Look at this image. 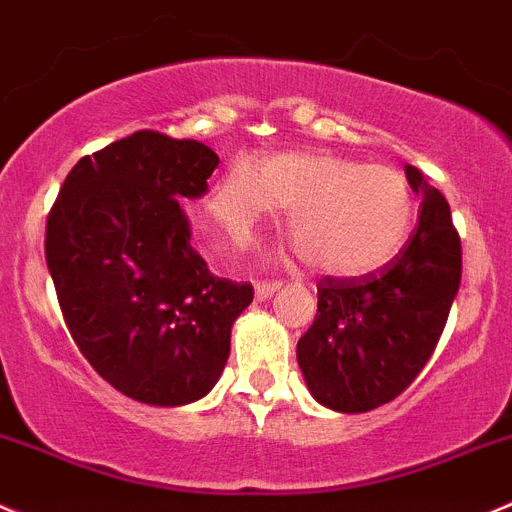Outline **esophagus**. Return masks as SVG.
Masks as SVG:
<instances>
[{"label":"esophagus","mask_w":512,"mask_h":512,"mask_svg":"<svg viewBox=\"0 0 512 512\" xmlns=\"http://www.w3.org/2000/svg\"><path fill=\"white\" fill-rule=\"evenodd\" d=\"M281 284H276V281H259V284H256V299L259 301H266V299H271V296H274V291L279 289Z\"/></svg>","instance_id":"esophagus-1"}]
</instances>
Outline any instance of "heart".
<instances>
[{
    "label": "heart",
    "instance_id": "b5f03b06",
    "mask_svg": "<svg viewBox=\"0 0 512 512\" xmlns=\"http://www.w3.org/2000/svg\"><path fill=\"white\" fill-rule=\"evenodd\" d=\"M289 208V238L314 271L359 279L405 248L415 193L402 170L332 153H279L253 165L233 160L206 201L213 226L246 241L256 223Z\"/></svg>",
    "mask_w": 512,
    "mask_h": 512
}]
</instances>
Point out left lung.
Wrapping results in <instances>:
<instances>
[{"mask_svg": "<svg viewBox=\"0 0 512 512\" xmlns=\"http://www.w3.org/2000/svg\"><path fill=\"white\" fill-rule=\"evenodd\" d=\"M420 226L397 259L359 279L316 284V319L296 344L304 382L334 412H369L405 392L435 352L460 289L462 248L450 206L405 165Z\"/></svg>", "mask_w": 512, "mask_h": 512, "instance_id": "1", "label": "left lung"}]
</instances>
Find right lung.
<instances>
[{"instance_id": "obj_1", "label": "right lung", "mask_w": 512, "mask_h": 512, "mask_svg": "<svg viewBox=\"0 0 512 512\" xmlns=\"http://www.w3.org/2000/svg\"><path fill=\"white\" fill-rule=\"evenodd\" d=\"M218 155L138 130L77 160L47 218L45 256L82 357L155 407L206 397L251 284L208 271L178 201L206 193Z\"/></svg>"}]
</instances>
